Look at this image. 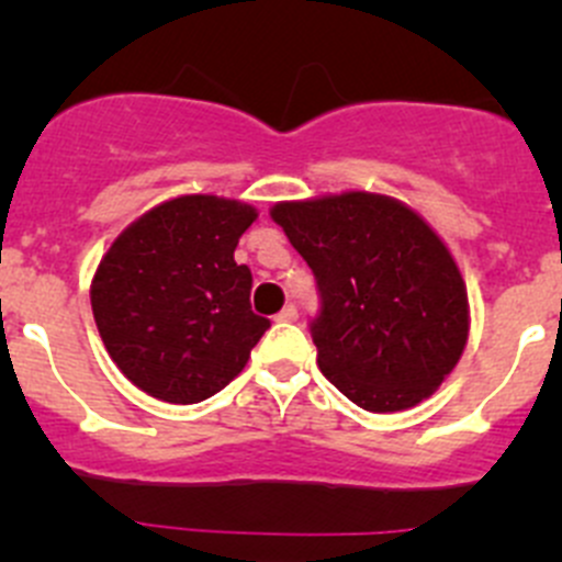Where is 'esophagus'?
Returning a JSON list of instances; mask_svg holds the SVG:
<instances>
[{
	"mask_svg": "<svg viewBox=\"0 0 562 562\" xmlns=\"http://www.w3.org/2000/svg\"><path fill=\"white\" fill-rule=\"evenodd\" d=\"M299 317V310L293 307V304H288V307H282L280 313H277V321H282V323H293Z\"/></svg>",
	"mask_w": 562,
	"mask_h": 562,
	"instance_id": "esophagus-1",
	"label": "esophagus"
}]
</instances>
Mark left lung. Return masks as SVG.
I'll return each instance as SVG.
<instances>
[{
	"instance_id": "1",
	"label": "left lung",
	"mask_w": 562,
	"mask_h": 562,
	"mask_svg": "<svg viewBox=\"0 0 562 562\" xmlns=\"http://www.w3.org/2000/svg\"><path fill=\"white\" fill-rule=\"evenodd\" d=\"M271 217L315 274L323 375L372 413L427 400L468 342V291L440 236L372 192L277 203Z\"/></svg>"
}]
</instances>
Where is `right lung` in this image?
<instances>
[{
	"mask_svg": "<svg viewBox=\"0 0 562 562\" xmlns=\"http://www.w3.org/2000/svg\"><path fill=\"white\" fill-rule=\"evenodd\" d=\"M258 217L217 195H181L122 231L92 280L105 350L140 391L209 400L245 370L269 317L249 307L252 271L234 249Z\"/></svg>",
	"mask_w": 562,
	"mask_h": 562,
	"instance_id": "obj_1",
	"label": "right lung"
}]
</instances>
